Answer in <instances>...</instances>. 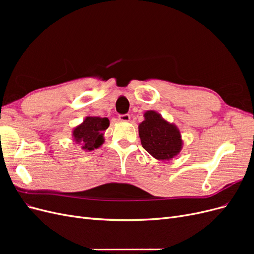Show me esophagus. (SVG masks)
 <instances>
[{"label":"esophagus","instance_id":"1","mask_svg":"<svg viewBox=\"0 0 254 254\" xmlns=\"http://www.w3.org/2000/svg\"><path fill=\"white\" fill-rule=\"evenodd\" d=\"M119 120L121 122H129L130 121V115L129 114H122L119 117Z\"/></svg>","mask_w":254,"mask_h":254}]
</instances>
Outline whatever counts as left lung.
Wrapping results in <instances>:
<instances>
[{
  "mask_svg": "<svg viewBox=\"0 0 254 254\" xmlns=\"http://www.w3.org/2000/svg\"><path fill=\"white\" fill-rule=\"evenodd\" d=\"M139 135L143 148L159 161L177 157L183 146L179 128L155 110L144 113V121L139 124Z\"/></svg>",
  "mask_w": 254,
  "mask_h": 254,
  "instance_id": "obj_1",
  "label": "left lung"
}]
</instances>
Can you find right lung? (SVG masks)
Returning a JSON list of instances; mask_svg holds the SVG:
<instances>
[{
	"instance_id": "obj_1",
	"label": "right lung",
	"mask_w": 254,
	"mask_h": 254,
	"mask_svg": "<svg viewBox=\"0 0 254 254\" xmlns=\"http://www.w3.org/2000/svg\"><path fill=\"white\" fill-rule=\"evenodd\" d=\"M109 125L110 122L107 118L87 117L72 130L73 141L79 144L84 151L94 150L104 144L105 130Z\"/></svg>"
}]
</instances>
